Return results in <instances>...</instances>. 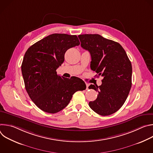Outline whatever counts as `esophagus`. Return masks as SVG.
<instances>
[{
    "label": "esophagus",
    "mask_w": 153,
    "mask_h": 153,
    "mask_svg": "<svg viewBox=\"0 0 153 153\" xmlns=\"http://www.w3.org/2000/svg\"><path fill=\"white\" fill-rule=\"evenodd\" d=\"M88 86H89L88 85H86V90H88Z\"/></svg>",
    "instance_id": "1"
}]
</instances>
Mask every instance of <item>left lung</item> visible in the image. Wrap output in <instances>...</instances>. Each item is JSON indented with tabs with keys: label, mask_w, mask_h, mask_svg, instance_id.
<instances>
[{
	"label": "left lung",
	"mask_w": 153,
	"mask_h": 153,
	"mask_svg": "<svg viewBox=\"0 0 153 153\" xmlns=\"http://www.w3.org/2000/svg\"><path fill=\"white\" fill-rule=\"evenodd\" d=\"M78 37L81 47L91 54V69L103 77L100 86H89L99 93L89 106L98 114L111 115L122 106L129 94L132 85L131 63L116 42L96 34Z\"/></svg>",
	"instance_id": "obj_1"
}]
</instances>
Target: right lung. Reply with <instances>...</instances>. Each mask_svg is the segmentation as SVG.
Returning a JSON list of instances; mask_svg holds the SVG:
<instances>
[{
    "label": "right lung",
    "instance_id": "1",
    "mask_svg": "<svg viewBox=\"0 0 153 153\" xmlns=\"http://www.w3.org/2000/svg\"><path fill=\"white\" fill-rule=\"evenodd\" d=\"M79 45L76 35L56 33L37 42L26 51L21 66L25 89L41 110L56 113L68 105L74 93L86 89L80 78H65L56 72L66 51Z\"/></svg>",
    "mask_w": 153,
    "mask_h": 153
}]
</instances>
